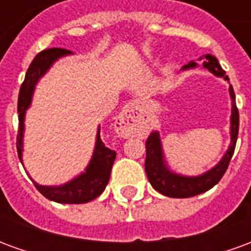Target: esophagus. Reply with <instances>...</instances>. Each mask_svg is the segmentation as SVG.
Here are the masks:
<instances>
[{"label":"esophagus","instance_id":"34e87169","mask_svg":"<svg viewBox=\"0 0 251 251\" xmlns=\"http://www.w3.org/2000/svg\"><path fill=\"white\" fill-rule=\"evenodd\" d=\"M114 127L117 134L124 138L140 134L144 127V114L137 102H129L115 118Z\"/></svg>","mask_w":251,"mask_h":251}]
</instances>
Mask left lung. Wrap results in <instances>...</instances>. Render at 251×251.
Returning <instances> with one entry per match:
<instances>
[{"label": "left lung", "mask_w": 251, "mask_h": 251, "mask_svg": "<svg viewBox=\"0 0 251 251\" xmlns=\"http://www.w3.org/2000/svg\"><path fill=\"white\" fill-rule=\"evenodd\" d=\"M199 60L203 64V68L208 70L215 76L223 77L225 80L228 82V76L226 75V72L223 71V68L215 56L207 53L204 56H200ZM196 67H198V63L189 62L181 68V71L194 70ZM228 93H230V98H231L230 145L227 148L226 153L223 154V157L221 158V161L204 174L198 175V176H185V175L177 174V172L172 171L165 160L160 133L154 130L148 137L145 172H147L149 183L160 194L169 196V198H191V196H196V195L203 194L205 191L211 189L223 177L232 154H234L238 138V129H239V114H238L237 104H235V94H234V88L231 84L228 87Z\"/></svg>", "instance_id": "8db88e82"}]
</instances>
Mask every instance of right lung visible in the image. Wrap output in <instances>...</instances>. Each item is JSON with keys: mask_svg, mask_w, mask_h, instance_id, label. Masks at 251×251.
I'll use <instances>...</instances> for the list:
<instances>
[{"mask_svg": "<svg viewBox=\"0 0 251 251\" xmlns=\"http://www.w3.org/2000/svg\"><path fill=\"white\" fill-rule=\"evenodd\" d=\"M72 55L71 51L62 50V48H51L37 53L33 62L30 63L29 68L25 75L24 83L21 84L19 94V104H17V113H19V134H17V153L21 164H23V151H24V131H25V114L26 110L32 104V98L35 93L36 84L39 83L41 77L50 71L53 63L64 56ZM100 126H98L97 138H95V147H94L93 156L84 172L77 175L70 181L62 185H41L36 183L35 180L29 176L32 183L35 184L37 191L47 199L63 203V204H82L91 201L98 198L106 188L109 183L110 172L114 164L115 151H111L104 147L100 140Z\"/></svg>", "mask_w": 251, "mask_h": 251, "instance_id": "add662e5", "label": "right lung"}]
</instances>
